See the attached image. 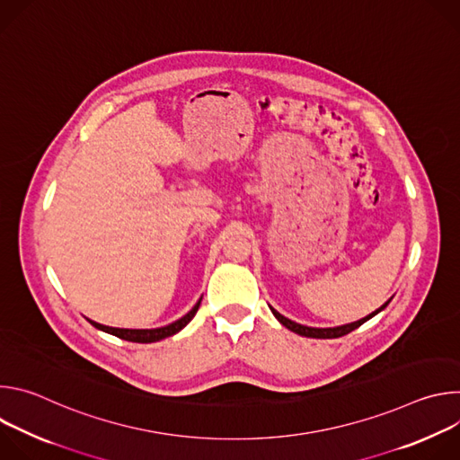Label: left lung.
<instances>
[{"label": "left lung", "mask_w": 460, "mask_h": 460, "mask_svg": "<svg viewBox=\"0 0 460 460\" xmlns=\"http://www.w3.org/2000/svg\"><path fill=\"white\" fill-rule=\"evenodd\" d=\"M387 302H389V300H387ZM387 302H385L380 309H376L375 313L367 314L366 318H360V320H357V322H353V323H346V325H339V327H323V330H322V327H307V325L296 323V322L286 318L284 314H280L279 311H275L273 307H271V311H273V314L279 318V322H280L282 325H286L288 330H291V332H295V333H298V335H302V337H309V339H339V337H344V335L351 333L353 330H357V327H360L366 320H369V318L375 316L378 311H382V309L387 305Z\"/></svg>", "instance_id": "obj_1"}]
</instances>
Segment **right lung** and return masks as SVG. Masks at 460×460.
Listing matches in <instances>:
<instances>
[{
    "label": "right lung",
    "instance_id": "1",
    "mask_svg": "<svg viewBox=\"0 0 460 460\" xmlns=\"http://www.w3.org/2000/svg\"><path fill=\"white\" fill-rule=\"evenodd\" d=\"M200 302L202 298L196 302V305L185 314L181 316L180 320L165 325V327H156V330H119V327H109V325H103V323H98V322H93L89 320L94 327H98V330L105 332V333H111L121 341H128V342H138V344H151V342H158V341H164L167 337H172L176 335L180 330H183V327L192 320V316L196 314V311H199L200 307Z\"/></svg>",
    "mask_w": 460,
    "mask_h": 460
}]
</instances>
